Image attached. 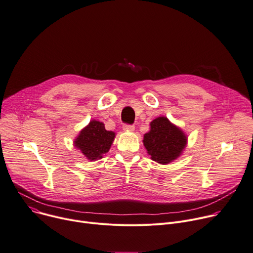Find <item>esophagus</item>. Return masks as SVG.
Segmentation results:
<instances>
[{"instance_id": "34e87169", "label": "esophagus", "mask_w": 253, "mask_h": 253, "mask_svg": "<svg viewBox=\"0 0 253 253\" xmlns=\"http://www.w3.org/2000/svg\"><path fill=\"white\" fill-rule=\"evenodd\" d=\"M135 129V126L134 125H128V124H125L123 126V130L124 131H134Z\"/></svg>"}]
</instances>
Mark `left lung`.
Instances as JSON below:
<instances>
[{"label": "left lung", "instance_id": "1", "mask_svg": "<svg viewBox=\"0 0 253 253\" xmlns=\"http://www.w3.org/2000/svg\"><path fill=\"white\" fill-rule=\"evenodd\" d=\"M187 136L167 117L150 122V130L144 134L143 144L154 162L168 165L175 160L187 145Z\"/></svg>", "mask_w": 253, "mask_h": 253}]
</instances>
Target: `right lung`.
Segmentation results:
<instances>
[{
	"mask_svg": "<svg viewBox=\"0 0 253 253\" xmlns=\"http://www.w3.org/2000/svg\"><path fill=\"white\" fill-rule=\"evenodd\" d=\"M114 138L115 133L106 130L104 123L93 120L80 132L74 142L75 146L79 148L88 160L93 162V160L101 159L103 154L110 150Z\"/></svg>",
	"mask_w": 253,
	"mask_h": 253,
	"instance_id": "obj_1",
	"label": "right lung"
}]
</instances>
